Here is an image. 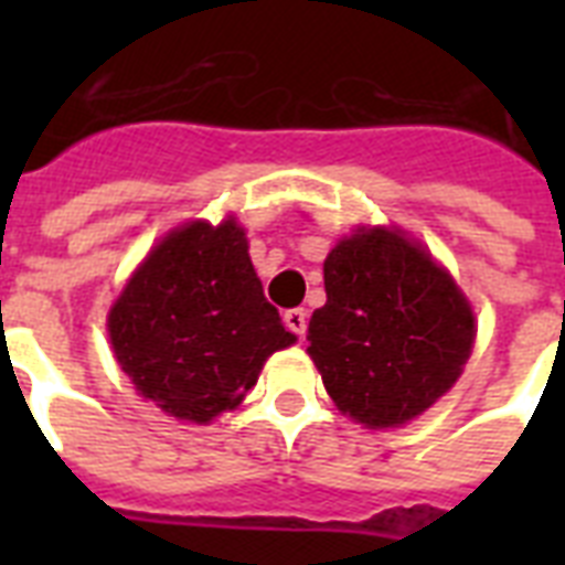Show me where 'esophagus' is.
<instances>
[{"instance_id":"esophagus-1","label":"esophagus","mask_w":565,"mask_h":565,"mask_svg":"<svg viewBox=\"0 0 565 565\" xmlns=\"http://www.w3.org/2000/svg\"><path fill=\"white\" fill-rule=\"evenodd\" d=\"M284 326L290 328L292 334L305 337V331H308V310L305 308H290L287 313H284Z\"/></svg>"}]
</instances>
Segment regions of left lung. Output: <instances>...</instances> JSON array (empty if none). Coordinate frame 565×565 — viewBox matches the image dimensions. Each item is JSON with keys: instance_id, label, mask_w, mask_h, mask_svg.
Returning <instances> with one entry per match:
<instances>
[{"instance_id": "obj_1", "label": "left lung", "mask_w": 565, "mask_h": 565, "mask_svg": "<svg viewBox=\"0 0 565 565\" xmlns=\"http://www.w3.org/2000/svg\"><path fill=\"white\" fill-rule=\"evenodd\" d=\"M328 301L308 354L328 395L366 428L425 413L463 372L475 313L437 260L398 231L358 228L326 257Z\"/></svg>"}]
</instances>
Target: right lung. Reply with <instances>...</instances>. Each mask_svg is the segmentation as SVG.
Segmentation results:
<instances>
[{"label":"right lung","instance_id":"add662e5","mask_svg":"<svg viewBox=\"0 0 565 565\" xmlns=\"http://www.w3.org/2000/svg\"><path fill=\"white\" fill-rule=\"evenodd\" d=\"M108 331L137 393L195 425L234 411L266 358L296 343L266 301L234 216L167 234L114 301Z\"/></svg>","mask_w":565,"mask_h":565}]
</instances>
